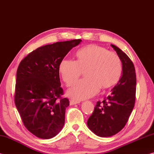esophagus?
Listing matches in <instances>:
<instances>
[{
    "mask_svg": "<svg viewBox=\"0 0 154 154\" xmlns=\"http://www.w3.org/2000/svg\"><path fill=\"white\" fill-rule=\"evenodd\" d=\"M80 103V100H70V105H76V104Z\"/></svg>",
    "mask_w": 154,
    "mask_h": 154,
    "instance_id": "obj_1",
    "label": "esophagus"
}]
</instances>
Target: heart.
Masks as SVG:
<instances>
[{
	"label": "heart",
	"instance_id": "1",
	"mask_svg": "<svg viewBox=\"0 0 154 154\" xmlns=\"http://www.w3.org/2000/svg\"><path fill=\"white\" fill-rule=\"evenodd\" d=\"M77 61L63 60L59 71L68 85H72L85 71L86 78L77 82L67 91L69 97L83 100L116 84L122 72L121 59L114 52L97 45H89L76 54Z\"/></svg>",
	"mask_w": 154,
	"mask_h": 154
}]
</instances>
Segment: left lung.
Segmentation results:
<instances>
[{
  "mask_svg": "<svg viewBox=\"0 0 154 154\" xmlns=\"http://www.w3.org/2000/svg\"><path fill=\"white\" fill-rule=\"evenodd\" d=\"M111 47L121 59L122 75L103 102L96 103L88 119L89 129L100 137H108L119 132L125 126L134 108L136 96V72L134 64L124 52L116 45Z\"/></svg>",
  "mask_w": 154,
  "mask_h": 154,
  "instance_id": "8db88e82",
  "label": "left lung"
}]
</instances>
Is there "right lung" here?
Segmentation results:
<instances>
[{
    "instance_id": "obj_1",
    "label": "right lung",
    "mask_w": 154,
    "mask_h": 154,
    "mask_svg": "<svg viewBox=\"0 0 154 154\" xmlns=\"http://www.w3.org/2000/svg\"><path fill=\"white\" fill-rule=\"evenodd\" d=\"M81 39L57 42L37 48L21 61L15 84V104L25 127L36 137L49 139L63 128L69 106L62 98L59 66Z\"/></svg>"
}]
</instances>
